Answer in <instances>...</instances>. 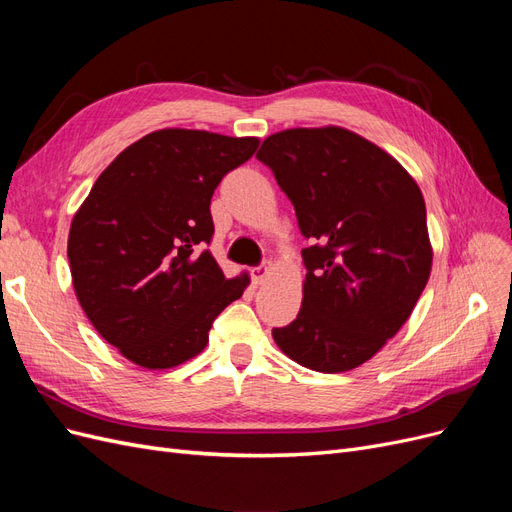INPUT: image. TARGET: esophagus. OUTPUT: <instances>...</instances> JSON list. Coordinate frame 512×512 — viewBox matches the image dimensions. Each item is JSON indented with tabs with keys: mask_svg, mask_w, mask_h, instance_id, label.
I'll use <instances>...</instances> for the list:
<instances>
[{
	"mask_svg": "<svg viewBox=\"0 0 512 512\" xmlns=\"http://www.w3.org/2000/svg\"><path fill=\"white\" fill-rule=\"evenodd\" d=\"M269 271H271V265H262V267L252 269V282H254V286H260L262 282H265V277L269 275Z\"/></svg>",
	"mask_w": 512,
	"mask_h": 512,
	"instance_id": "1",
	"label": "esophagus"
}]
</instances>
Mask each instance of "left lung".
Listing matches in <instances>:
<instances>
[{"mask_svg": "<svg viewBox=\"0 0 512 512\" xmlns=\"http://www.w3.org/2000/svg\"><path fill=\"white\" fill-rule=\"evenodd\" d=\"M314 245L297 320L273 329L299 365L342 374L404 327L427 286L433 250L425 200L391 153L339 126L275 132L258 149Z\"/></svg>", "mask_w": 512, "mask_h": 512, "instance_id": "1", "label": "left lung"}]
</instances>
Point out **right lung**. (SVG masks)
Masks as SVG:
<instances>
[{
    "label": "right lung",
    "instance_id": "obj_1",
    "mask_svg": "<svg viewBox=\"0 0 512 512\" xmlns=\"http://www.w3.org/2000/svg\"><path fill=\"white\" fill-rule=\"evenodd\" d=\"M256 136L164 128L123 149L74 213L72 286L94 329L128 361L170 369L209 344V329L250 286L205 245L211 196L254 156Z\"/></svg>",
    "mask_w": 512,
    "mask_h": 512
}]
</instances>
